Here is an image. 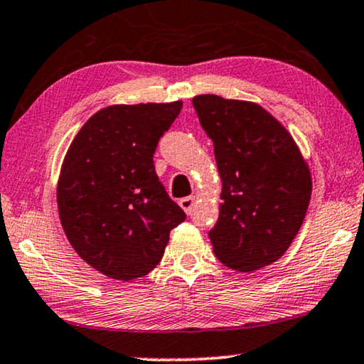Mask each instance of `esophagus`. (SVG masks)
<instances>
[{"label": "esophagus", "instance_id": "obj_1", "mask_svg": "<svg viewBox=\"0 0 364 364\" xmlns=\"http://www.w3.org/2000/svg\"><path fill=\"white\" fill-rule=\"evenodd\" d=\"M195 203H196L195 196H186V198H181V200H179V206L183 208V211H185L186 215H191L193 208H195Z\"/></svg>", "mask_w": 364, "mask_h": 364}]
</instances>
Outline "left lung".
<instances>
[{
	"instance_id": "obj_1",
	"label": "left lung",
	"mask_w": 364,
	"mask_h": 364,
	"mask_svg": "<svg viewBox=\"0 0 364 364\" xmlns=\"http://www.w3.org/2000/svg\"><path fill=\"white\" fill-rule=\"evenodd\" d=\"M193 106L215 144L223 183L220 218L208 232L216 258L240 273L274 263L306 216V161L287 128L259 105L200 95Z\"/></svg>"
}]
</instances>
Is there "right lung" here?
I'll use <instances>...</instances> for the list:
<instances>
[{"label":"right lung","instance_id":"obj_1","mask_svg":"<svg viewBox=\"0 0 364 364\" xmlns=\"http://www.w3.org/2000/svg\"><path fill=\"white\" fill-rule=\"evenodd\" d=\"M181 106H108L86 121L68 149L58 181L61 226L80 258L108 278L148 274L163 258L169 231L186 220L153 164Z\"/></svg>","mask_w":364,"mask_h":364}]
</instances>
